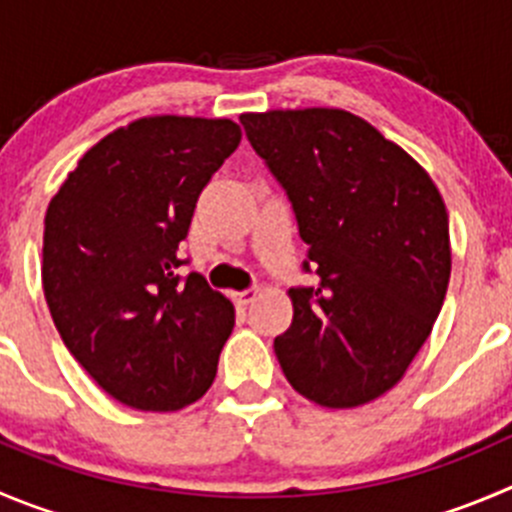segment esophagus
<instances>
[{
    "instance_id": "1",
    "label": "esophagus",
    "mask_w": 512,
    "mask_h": 512,
    "mask_svg": "<svg viewBox=\"0 0 512 512\" xmlns=\"http://www.w3.org/2000/svg\"><path fill=\"white\" fill-rule=\"evenodd\" d=\"M256 294H259V289H256V286H248V289H243V291H233V301H236V304H241V306H246V304H251L253 299H256Z\"/></svg>"
}]
</instances>
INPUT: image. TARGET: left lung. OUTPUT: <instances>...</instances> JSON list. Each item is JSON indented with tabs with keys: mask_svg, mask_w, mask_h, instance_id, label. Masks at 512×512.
Here are the masks:
<instances>
[{
	"mask_svg": "<svg viewBox=\"0 0 512 512\" xmlns=\"http://www.w3.org/2000/svg\"><path fill=\"white\" fill-rule=\"evenodd\" d=\"M241 125L286 193L311 286L274 339L291 387L357 407L402 379L430 337L450 281V223L430 175L344 110H271Z\"/></svg>",
	"mask_w": 512,
	"mask_h": 512,
	"instance_id": "left-lung-1",
	"label": "left lung"
}]
</instances>
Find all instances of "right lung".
<instances>
[{"label": "right lung", "instance_id": "obj_1", "mask_svg": "<svg viewBox=\"0 0 512 512\" xmlns=\"http://www.w3.org/2000/svg\"><path fill=\"white\" fill-rule=\"evenodd\" d=\"M241 143L231 120L158 115L102 138L50 201L42 284L62 342L123 405L208 392L233 304L180 253L198 196Z\"/></svg>", "mask_w": 512, "mask_h": 512}]
</instances>
